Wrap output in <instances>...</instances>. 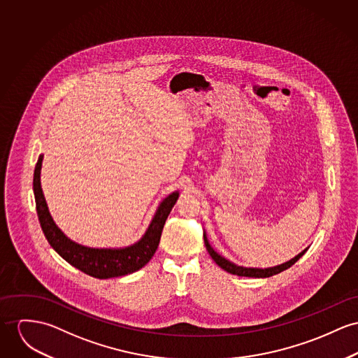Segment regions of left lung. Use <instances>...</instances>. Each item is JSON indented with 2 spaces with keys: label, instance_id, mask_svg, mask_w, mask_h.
Returning <instances> with one entry per match:
<instances>
[{
  "label": "left lung",
  "instance_id": "8db88e82",
  "mask_svg": "<svg viewBox=\"0 0 358 358\" xmlns=\"http://www.w3.org/2000/svg\"><path fill=\"white\" fill-rule=\"evenodd\" d=\"M204 244H206V248H207L210 256L213 257V260L220 266V268H223L224 271H227V273H230V274H233V275L249 276V278H268V276L276 275V274H279V273L287 270L289 267H292V266L303 256V253L306 252V249H303L301 253H299V255H297L296 257H293L292 260H289V262H286V263H283V264H280V266L271 267V268H247V267L237 266V264L229 262L227 259H224V257H222L220 255H218V253L211 248V245L208 244V240H207L206 234H204Z\"/></svg>",
  "mask_w": 358,
  "mask_h": 358
}]
</instances>
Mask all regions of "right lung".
<instances>
[{
	"instance_id": "obj_1",
	"label": "right lung",
	"mask_w": 358,
	"mask_h": 358,
	"mask_svg": "<svg viewBox=\"0 0 358 358\" xmlns=\"http://www.w3.org/2000/svg\"><path fill=\"white\" fill-rule=\"evenodd\" d=\"M42 161L43 155H39L34 170V194L36 203V213L45 237L64 260H66L69 264H72L84 274L98 279L132 274L141 267H144L151 260L159 245L166 220L178 199V192L169 194L159 204L155 217L151 220L145 234L136 244L120 249L83 247L80 244H76L75 241L69 240L57 227L49 213L45 196L41 188Z\"/></svg>"
}]
</instances>
